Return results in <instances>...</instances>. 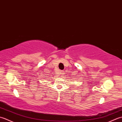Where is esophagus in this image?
<instances>
[{
	"mask_svg": "<svg viewBox=\"0 0 122 122\" xmlns=\"http://www.w3.org/2000/svg\"><path fill=\"white\" fill-rule=\"evenodd\" d=\"M60 74H63V72L62 71H60Z\"/></svg>",
	"mask_w": 122,
	"mask_h": 122,
	"instance_id": "1",
	"label": "esophagus"
}]
</instances>
